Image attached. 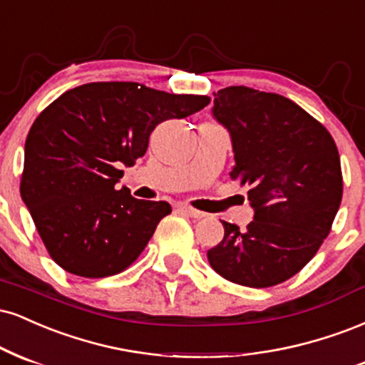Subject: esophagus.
Listing matches in <instances>:
<instances>
[{
    "label": "esophagus",
    "mask_w": 365,
    "mask_h": 365,
    "mask_svg": "<svg viewBox=\"0 0 365 365\" xmlns=\"http://www.w3.org/2000/svg\"><path fill=\"white\" fill-rule=\"evenodd\" d=\"M179 210H181L182 213H186V215H190L191 218H196V220H200V218L207 217V213L200 212V210L192 208V207H190V205H179Z\"/></svg>",
    "instance_id": "34e87169"
}]
</instances>
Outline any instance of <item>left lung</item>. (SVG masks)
<instances>
[{"label": "left lung", "mask_w": 365, "mask_h": 365, "mask_svg": "<svg viewBox=\"0 0 365 365\" xmlns=\"http://www.w3.org/2000/svg\"><path fill=\"white\" fill-rule=\"evenodd\" d=\"M213 118L232 138L234 181L247 186L255 220L208 251L218 275L264 289L289 280L318 252L341 203L335 140L302 107L278 93L227 87L213 93Z\"/></svg>", "instance_id": "1"}]
</instances>
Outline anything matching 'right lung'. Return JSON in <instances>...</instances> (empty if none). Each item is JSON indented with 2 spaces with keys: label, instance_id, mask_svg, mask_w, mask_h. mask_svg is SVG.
Wrapping results in <instances>:
<instances>
[{
  "label": "right lung",
  "instance_id": "add662e5",
  "mask_svg": "<svg viewBox=\"0 0 365 365\" xmlns=\"http://www.w3.org/2000/svg\"><path fill=\"white\" fill-rule=\"evenodd\" d=\"M210 104L207 96H175L135 81H93L68 90L37 115L25 141L20 195L47 252L68 273L102 278L141 255L167 201L118 190L121 165L148 148L165 119Z\"/></svg>",
  "mask_w": 365,
  "mask_h": 365
}]
</instances>
